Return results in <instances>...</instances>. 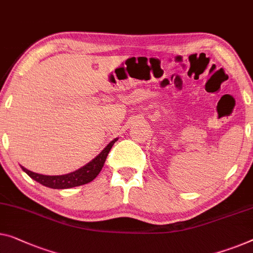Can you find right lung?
Masks as SVG:
<instances>
[{
  "label": "right lung",
  "instance_id": "obj_1",
  "mask_svg": "<svg viewBox=\"0 0 253 253\" xmlns=\"http://www.w3.org/2000/svg\"><path fill=\"white\" fill-rule=\"evenodd\" d=\"M117 139L118 138H115L114 141L109 143V144L101 151L100 154H97V156L94 158L92 161H89L87 165L83 166L82 168L70 172V174L60 176H47L30 171L25 167H22V166L21 168L30 178H33L34 180H36V182L42 184V185L50 188L62 190V188H70L75 186L84 185V184L92 182V180L99 175V172L101 171V169H102L105 163V159H107L108 154L110 152L112 145L115 144V142H117Z\"/></svg>",
  "mask_w": 253,
  "mask_h": 253
}]
</instances>
